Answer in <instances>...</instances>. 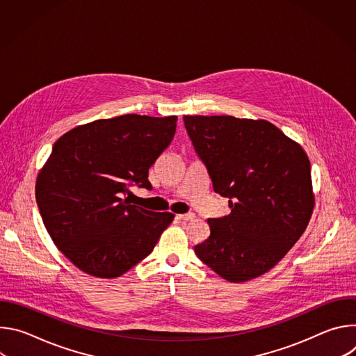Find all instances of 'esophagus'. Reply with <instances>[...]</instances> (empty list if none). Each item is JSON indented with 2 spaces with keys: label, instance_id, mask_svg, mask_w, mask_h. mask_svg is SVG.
Segmentation results:
<instances>
[{
  "label": "esophagus",
  "instance_id": "obj_1",
  "mask_svg": "<svg viewBox=\"0 0 356 356\" xmlns=\"http://www.w3.org/2000/svg\"><path fill=\"white\" fill-rule=\"evenodd\" d=\"M179 220H181V221H191L195 216L193 214V213H187V214H180V216H176Z\"/></svg>",
  "mask_w": 356,
  "mask_h": 356
}]
</instances>
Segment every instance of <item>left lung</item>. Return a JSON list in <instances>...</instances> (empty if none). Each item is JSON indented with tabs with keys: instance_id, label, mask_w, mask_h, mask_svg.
Instances as JSON below:
<instances>
[{
	"instance_id": "left-lung-1",
	"label": "left lung",
	"mask_w": 356,
	"mask_h": 356,
	"mask_svg": "<svg viewBox=\"0 0 356 356\" xmlns=\"http://www.w3.org/2000/svg\"><path fill=\"white\" fill-rule=\"evenodd\" d=\"M195 154L231 214L209 218L195 255L234 283L270 270L307 228L314 209L302 147L265 120L184 115Z\"/></svg>"
}]
</instances>
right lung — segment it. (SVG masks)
Here are the masks:
<instances>
[{
	"mask_svg": "<svg viewBox=\"0 0 356 356\" xmlns=\"http://www.w3.org/2000/svg\"><path fill=\"white\" fill-rule=\"evenodd\" d=\"M177 117L127 114L60 136L38 175L36 202L63 255L95 277L124 275L154 250L170 213L134 206L129 187L150 190L149 168L170 145Z\"/></svg>",
	"mask_w": 356,
	"mask_h": 356,
	"instance_id": "right-lung-1",
	"label": "right lung"
}]
</instances>
